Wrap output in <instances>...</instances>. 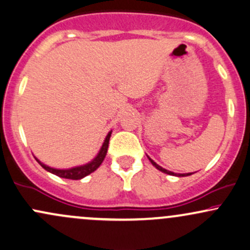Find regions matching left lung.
Listing matches in <instances>:
<instances>
[{
  "label": "left lung",
  "mask_w": 250,
  "mask_h": 250,
  "mask_svg": "<svg viewBox=\"0 0 250 250\" xmlns=\"http://www.w3.org/2000/svg\"><path fill=\"white\" fill-rule=\"evenodd\" d=\"M148 159H149V161L151 162V165H153L154 167L156 168V169H159L160 171H162V173H166V174H168V175H173V176H179V177H181V176H189V175L193 174V173H188V174H176V173H173V171H169V170H167V169L162 168L161 166L157 165V163H155V162L153 161V160H151L149 156H148Z\"/></svg>",
  "instance_id": "8db88e82"
}]
</instances>
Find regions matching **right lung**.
Instances as JSON below:
<instances>
[{
	"label": "right lung",
	"instance_id": "obj_1",
	"mask_svg": "<svg viewBox=\"0 0 250 250\" xmlns=\"http://www.w3.org/2000/svg\"><path fill=\"white\" fill-rule=\"evenodd\" d=\"M110 135H111V131H109L107 137H105L104 142H103L102 147H101V149H100L99 154H97V156L95 157V159H94L91 162L87 163V165H84V166H80V167L70 168V169H55V168H51V167H48V166L43 165V163L40 162L37 159H36V161L39 162L40 165H41L42 167L45 169V170L49 171V173H51V174H55L56 176L63 177V179L81 180L84 176H87V175L93 173V171H95L96 169L99 168L100 166H101L103 160H104L105 155H107Z\"/></svg>",
	"mask_w": 250,
	"mask_h": 250
}]
</instances>
